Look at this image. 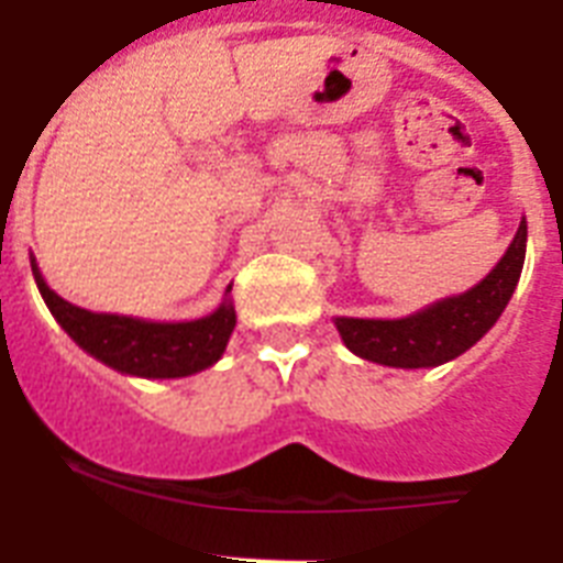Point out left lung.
<instances>
[{
    "mask_svg": "<svg viewBox=\"0 0 563 563\" xmlns=\"http://www.w3.org/2000/svg\"><path fill=\"white\" fill-rule=\"evenodd\" d=\"M523 254H527V220H521L498 266L475 289L438 300L409 318H334V325L349 352L363 361L395 366V369L441 366L475 346L493 329L518 286Z\"/></svg>",
    "mask_w": 563,
    "mask_h": 563,
    "instance_id": "8db88e82",
    "label": "left lung"
}]
</instances>
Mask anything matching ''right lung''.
<instances>
[{"mask_svg": "<svg viewBox=\"0 0 563 563\" xmlns=\"http://www.w3.org/2000/svg\"><path fill=\"white\" fill-rule=\"evenodd\" d=\"M33 280L56 323L70 340L97 361L122 375L136 377H186L214 366L225 352L238 314L225 297L209 318L186 323H151L125 314H97L68 303L42 280L36 263H31ZM225 291H231V286Z\"/></svg>", "mask_w": 563, "mask_h": 563, "instance_id": "add662e5", "label": "right lung"}]
</instances>
